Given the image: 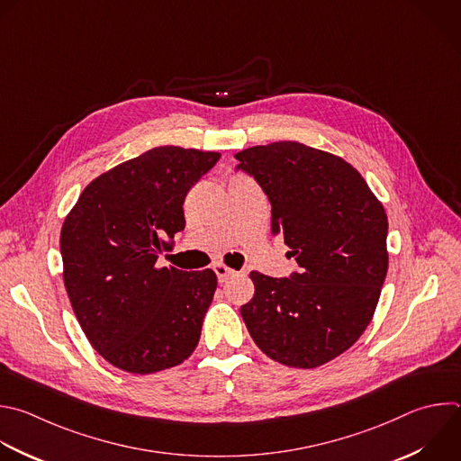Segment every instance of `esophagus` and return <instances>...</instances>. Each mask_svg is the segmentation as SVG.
Here are the masks:
<instances>
[{
	"label": "esophagus",
	"instance_id": "obj_1",
	"mask_svg": "<svg viewBox=\"0 0 461 461\" xmlns=\"http://www.w3.org/2000/svg\"><path fill=\"white\" fill-rule=\"evenodd\" d=\"M213 271L217 273V278H219V282H221V284H222V282H226L230 276H233V275H235V271H233L231 267L224 266V264H215V266H213Z\"/></svg>",
	"mask_w": 461,
	"mask_h": 461
}]
</instances>
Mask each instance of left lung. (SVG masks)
<instances>
[{"instance_id": "8db88e82", "label": "left lung", "mask_w": 461, "mask_h": 461, "mask_svg": "<svg viewBox=\"0 0 461 461\" xmlns=\"http://www.w3.org/2000/svg\"><path fill=\"white\" fill-rule=\"evenodd\" d=\"M237 170L271 203V233L284 235L298 271H251L242 321L262 353L313 369L348 351L369 326L387 275V215L342 158L296 140L235 153Z\"/></svg>"}]
</instances>
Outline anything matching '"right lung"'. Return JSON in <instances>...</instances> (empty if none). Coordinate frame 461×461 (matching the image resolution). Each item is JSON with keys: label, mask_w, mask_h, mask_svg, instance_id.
I'll return each mask as SVG.
<instances>
[{"label": "right lung", "mask_w": 461, "mask_h": 461, "mask_svg": "<svg viewBox=\"0 0 461 461\" xmlns=\"http://www.w3.org/2000/svg\"><path fill=\"white\" fill-rule=\"evenodd\" d=\"M219 158V151L151 148L94 179L63 222L72 310L92 348L117 369H170L199 344L217 275L158 267V258L185 230L190 188Z\"/></svg>", "instance_id": "obj_1"}]
</instances>
